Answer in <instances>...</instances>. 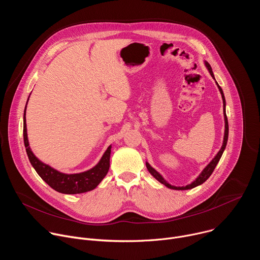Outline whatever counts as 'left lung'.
I'll list each match as a JSON object with an SVG mask.
<instances>
[{"mask_svg": "<svg viewBox=\"0 0 260 260\" xmlns=\"http://www.w3.org/2000/svg\"><path fill=\"white\" fill-rule=\"evenodd\" d=\"M205 62V66L206 68L208 69L210 75L213 77V79L215 80V77H214V74H213V71H212V68L211 66L209 64L208 61H204ZM216 82V85L221 93V96H222V101H223V116H224V136H223V142H222V146L220 148V150L218 151V153L215 155V157L206 166V168L202 171V173L198 176V178L196 180H193L190 184H187L185 185V186H174V185L170 184L155 169H153L149 162L146 161V167H147V170L149 171V173L158 181L160 182L161 184H164L165 186H167L168 188L170 189H174V190H187V189H191V188H194L197 186H199V185L203 184L205 181L208 180V178L212 175L213 171L215 170L217 164L219 162L222 154H223V151L225 150V147H226V144H228V139H229V121H228V117H226V112H225V106H226V103H225V98H224V93H223V90H222V88L219 86V84L217 83V81L215 80Z\"/></svg>", "mask_w": 260, "mask_h": 260, "instance_id": "8db88e82", "label": "left lung"}]
</instances>
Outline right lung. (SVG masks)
Returning <instances> with one entry per match:
<instances>
[{"mask_svg": "<svg viewBox=\"0 0 260 260\" xmlns=\"http://www.w3.org/2000/svg\"><path fill=\"white\" fill-rule=\"evenodd\" d=\"M29 98V96H28ZM28 102V99H27ZM26 102V105H27ZM26 105L23 112V141L27 157L29 159L30 165L36 170L38 174L48 185L56 190L57 192L64 194H78L93 190L98 185L102 182V180L107 175L110 168V155H111V148L109 146L107 150L103 154L100 161L90 170L85 172L76 173V174H66L61 173L49 165L44 164L38 157H37L29 147L28 138H27V129H26V120H25V112H26Z\"/></svg>", "mask_w": 260, "mask_h": 260, "instance_id": "right-lung-1", "label": "right lung"}]
</instances>
